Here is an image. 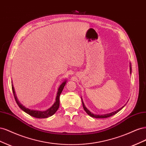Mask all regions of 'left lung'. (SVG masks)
<instances>
[{"label":"left lung","instance_id":"left-lung-1","mask_svg":"<svg viewBox=\"0 0 146 146\" xmlns=\"http://www.w3.org/2000/svg\"><path fill=\"white\" fill-rule=\"evenodd\" d=\"M130 74H131V64H130ZM82 104H83V107L84 110H85V111H86V113L88 114V115H90V116L95 117V118H107V117H110V116H112L114 115V114H116L117 112H119V111H120V110H121L122 108H123V107H124V106H123V107H122V108H120V109L117 110V111L112 112V113H111L105 114H104V115H99V114H98V115H97V114H93V113H91L89 111V110H88L85 107V105H84V104H83V101H82Z\"/></svg>","mask_w":146,"mask_h":146}]
</instances>
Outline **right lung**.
Instances as JSON below:
<instances>
[{"mask_svg": "<svg viewBox=\"0 0 146 146\" xmlns=\"http://www.w3.org/2000/svg\"><path fill=\"white\" fill-rule=\"evenodd\" d=\"M66 82L64 81V82L62 83V84L60 86L58 92H57V95H56V101L55 102L54 104L53 105L52 107L49 108L46 111H37V110H29L27 108L24 107L23 105L19 103V102L17 100L16 96L15 95V92L14 90V88L13 86V84H12V91H13V95H14V98L15 99V100L16 102V103L17 105L19 106V108L23 110L24 111H25L26 113L29 114V115L32 116L36 118H46L48 117H50L52 116L53 114H54L55 112L58 110L59 106H60V96L62 92L63 88L66 85Z\"/></svg>", "mask_w": 146, "mask_h": 146, "instance_id": "1", "label": "right lung"}]
</instances>
